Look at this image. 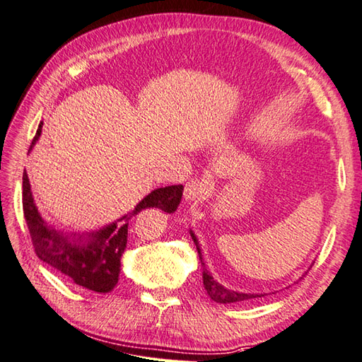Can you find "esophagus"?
Returning a JSON list of instances; mask_svg holds the SVG:
<instances>
[{"mask_svg": "<svg viewBox=\"0 0 362 362\" xmlns=\"http://www.w3.org/2000/svg\"><path fill=\"white\" fill-rule=\"evenodd\" d=\"M209 182L207 180H199L193 179L189 180L185 185V191H183V196L188 202H196L202 199V197L207 196L209 193Z\"/></svg>", "mask_w": 362, "mask_h": 362, "instance_id": "obj_1", "label": "esophagus"}]
</instances>
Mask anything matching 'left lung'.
<instances>
[{"instance_id": "obj_1", "label": "left lung", "mask_w": 362, "mask_h": 362, "mask_svg": "<svg viewBox=\"0 0 362 362\" xmlns=\"http://www.w3.org/2000/svg\"><path fill=\"white\" fill-rule=\"evenodd\" d=\"M191 233V238H193V242L196 245V250L199 252V259H201V264H202V281H204V287L207 290L209 296L216 303H221V304H228V303H238V301H245V300H251V298H257V296H264V295H257V293H243V292H235V290H229L226 288L224 286L219 284L214 279V276L210 274V272L205 268V264L202 260V252H201V246L199 242H197V238L194 235V232L189 229Z\"/></svg>"}]
</instances>
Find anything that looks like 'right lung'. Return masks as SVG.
Instances as JSON below:
<instances>
[{
  "label": "right lung",
  "instance_id": "1",
  "mask_svg": "<svg viewBox=\"0 0 362 362\" xmlns=\"http://www.w3.org/2000/svg\"><path fill=\"white\" fill-rule=\"evenodd\" d=\"M42 125L35 132L30 146V153L42 133ZM183 185L157 188L136 204L130 214L95 232L64 233L49 228L40 216L34 204L30 179L23 173V214L28 230L33 240L34 251L40 260L61 272L76 286L92 292L108 293L116 287L120 272V257L127 247L129 219L144 209H160L166 214H174L182 201Z\"/></svg>",
  "mask_w": 362,
  "mask_h": 362
}]
</instances>
